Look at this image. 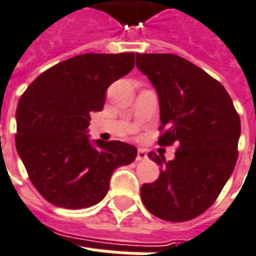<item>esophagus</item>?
<instances>
[{
    "mask_svg": "<svg viewBox=\"0 0 256 256\" xmlns=\"http://www.w3.org/2000/svg\"><path fill=\"white\" fill-rule=\"evenodd\" d=\"M146 159H147V152L143 148H139L138 154H136V160L140 162V160H146Z\"/></svg>",
    "mask_w": 256,
    "mask_h": 256,
    "instance_id": "esophagus-1",
    "label": "esophagus"
}]
</instances>
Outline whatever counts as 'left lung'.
Instances as JSON below:
<instances>
[{
    "label": "left lung",
    "mask_w": 256,
    "mask_h": 256,
    "mask_svg": "<svg viewBox=\"0 0 256 256\" xmlns=\"http://www.w3.org/2000/svg\"><path fill=\"white\" fill-rule=\"evenodd\" d=\"M136 67L159 96L158 144L178 143L174 160L148 152L162 171L140 198L155 217L189 221L213 205L236 167L240 114L224 85L182 56L136 54Z\"/></svg>",
    "instance_id": "1"
}]
</instances>
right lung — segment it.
Listing matches in <instances>:
<instances>
[{
	"instance_id": "1",
	"label": "right lung",
	"mask_w": 256,
	"mask_h": 256,
	"mask_svg": "<svg viewBox=\"0 0 256 256\" xmlns=\"http://www.w3.org/2000/svg\"><path fill=\"white\" fill-rule=\"evenodd\" d=\"M135 54H82L40 74L20 96L16 147L32 186L55 206L82 209L106 196L116 168L136 148L120 140L90 144V112L102 110L110 84L134 68Z\"/></svg>"
}]
</instances>
